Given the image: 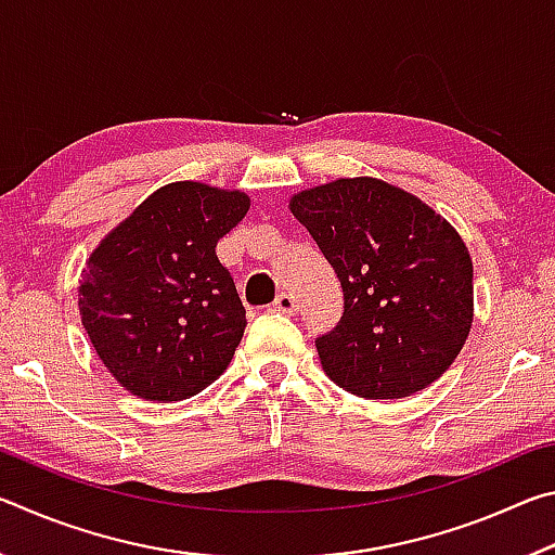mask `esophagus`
Instances as JSON below:
<instances>
[{"label": "esophagus", "mask_w": 555, "mask_h": 555, "mask_svg": "<svg viewBox=\"0 0 555 555\" xmlns=\"http://www.w3.org/2000/svg\"><path fill=\"white\" fill-rule=\"evenodd\" d=\"M274 308H276V311H281V313L294 315L298 311V300L294 298V294H288V291H284V294L276 296Z\"/></svg>", "instance_id": "34e87169"}]
</instances>
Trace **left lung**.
<instances>
[{"mask_svg": "<svg viewBox=\"0 0 555 555\" xmlns=\"http://www.w3.org/2000/svg\"><path fill=\"white\" fill-rule=\"evenodd\" d=\"M288 210L343 286L340 323L315 340L327 377L362 399H403L434 384L475 315L473 259L453 224L372 176L306 188Z\"/></svg>", "mask_w": 555, "mask_h": 555, "instance_id": "8db88e82", "label": "left lung"}]
</instances>
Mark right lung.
<instances>
[{
  "label": "right lung",
  "mask_w": 555,
  "mask_h": 555,
  "mask_svg": "<svg viewBox=\"0 0 555 555\" xmlns=\"http://www.w3.org/2000/svg\"><path fill=\"white\" fill-rule=\"evenodd\" d=\"M249 205L244 191L176 181L92 249L80 321L119 387L146 401H183L228 370L247 318L215 247Z\"/></svg>",
  "instance_id": "right-lung-1"
}]
</instances>
